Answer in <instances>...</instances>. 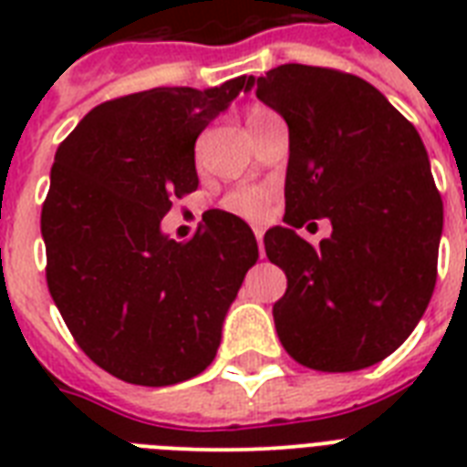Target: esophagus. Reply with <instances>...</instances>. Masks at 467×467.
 <instances>
[{
    "label": "esophagus",
    "mask_w": 467,
    "mask_h": 467,
    "mask_svg": "<svg viewBox=\"0 0 467 467\" xmlns=\"http://www.w3.org/2000/svg\"><path fill=\"white\" fill-rule=\"evenodd\" d=\"M254 237H256V244H259V252L264 256V227H254Z\"/></svg>",
    "instance_id": "1"
}]
</instances>
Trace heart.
<instances>
[{
  "label": "heart",
  "instance_id": "b5f03b06",
  "mask_svg": "<svg viewBox=\"0 0 467 467\" xmlns=\"http://www.w3.org/2000/svg\"><path fill=\"white\" fill-rule=\"evenodd\" d=\"M269 111L264 106H254L249 111V119H254L259 113ZM271 201H274V191L266 189V186H240V189H233L223 201H220V208L227 213H233L237 218L244 220H264L271 211Z\"/></svg>",
  "mask_w": 467,
  "mask_h": 467
}]
</instances>
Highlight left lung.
Returning <instances> with one entry per match:
<instances>
[{
	"label": "left lung",
	"mask_w": 467,
	"mask_h": 467,
	"mask_svg": "<svg viewBox=\"0 0 467 467\" xmlns=\"http://www.w3.org/2000/svg\"><path fill=\"white\" fill-rule=\"evenodd\" d=\"M247 84L291 135L288 227L264 234L288 278L278 339L307 368H368L412 334L436 285L443 203L424 142L373 84L341 69L291 62ZM310 217L333 223L319 248L292 230Z\"/></svg>",
	"instance_id": "left-lung-1"
}]
</instances>
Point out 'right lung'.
Wrapping results in <instances>:
<instances>
[{"instance_id":"add662e5","label":"right lung","mask_w":467,"mask_h":467,"mask_svg":"<svg viewBox=\"0 0 467 467\" xmlns=\"http://www.w3.org/2000/svg\"><path fill=\"white\" fill-rule=\"evenodd\" d=\"M242 89L234 77L111 99L55 152L40 213L47 291L84 354L126 383L161 388L208 368L256 264L254 234L230 213H205L186 242L160 230L171 201L198 189V135Z\"/></svg>"}]
</instances>
